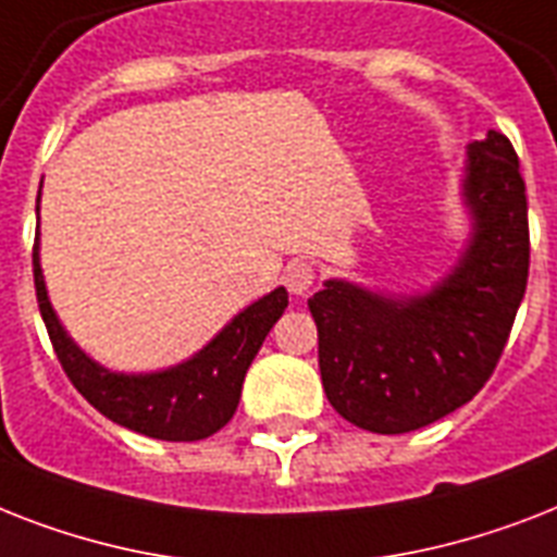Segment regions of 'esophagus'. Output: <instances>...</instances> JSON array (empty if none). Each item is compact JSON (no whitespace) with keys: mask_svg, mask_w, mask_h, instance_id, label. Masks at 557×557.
<instances>
[{"mask_svg":"<svg viewBox=\"0 0 557 557\" xmlns=\"http://www.w3.org/2000/svg\"><path fill=\"white\" fill-rule=\"evenodd\" d=\"M283 283L292 295H306L314 283V269L306 260H292L283 271Z\"/></svg>","mask_w":557,"mask_h":557,"instance_id":"1","label":"esophagus"}]
</instances>
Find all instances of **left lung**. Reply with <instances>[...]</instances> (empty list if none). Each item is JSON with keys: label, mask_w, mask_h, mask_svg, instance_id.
Here are the masks:
<instances>
[{"label": "left lung", "mask_w": 557, "mask_h": 557, "mask_svg": "<svg viewBox=\"0 0 557 557\" xmlns=\"http://www.w3.org/2000/svg\"><path fill=\"white\" fill-rule=\"evenodd\" d=\"M471 236L457 265L419 295L326 280L309 297L330 405L372 433H410L483 389L527 295V185L518 152L488 129L468 144Z\"/></svg>", "instance_id": "obj_1"}]
</instances>
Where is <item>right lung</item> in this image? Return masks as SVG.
<instances>
[{
  "label": "right lung",
  "mask_w": 557,
  "mask_h": 557,
  "mask_svg": "<svg viewBox=\"0 0 557 557\" xmlns=\"http://www.w3.org/2000/svg\"><path fill=\"white\" fill-rule=\"evenodd\" d=\"M34 286L48 338L83 398L121 428L168 442L208 440L231 422L245 372L288 306V292L280 286L245 306L216 332V338L182 364L156 372H115L86 356L57 318L39 265V234L34 243Z\"/></svg>",
  "instance_id": "right-lung-1"
}]
</instances>
